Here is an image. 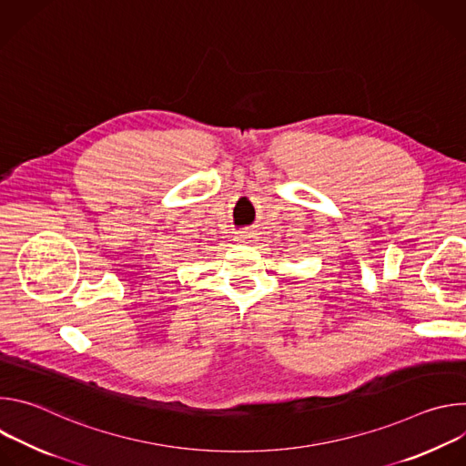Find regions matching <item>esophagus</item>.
<instances>
[{
	"mask_svg": "<svg viewBox=\"0 0 466 466\" xmlns=\"http://www.w3.org/2000/svg\"><path fill=\"white\" fill-rule=\"evenodd\" d=\"M254 238H256V234L250 230H243L238 234V241H241V243H250Z\"/></svg>",
	"mask_w": 466,
	"mask_h": 466,
	"instance_id": "esophagus-1",
	"label": "esophagus"
}]
</instances>
